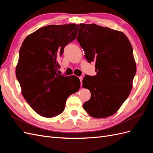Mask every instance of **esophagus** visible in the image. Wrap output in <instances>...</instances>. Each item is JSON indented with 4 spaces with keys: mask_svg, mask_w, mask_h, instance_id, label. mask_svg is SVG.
<instances>
[{
    "mask_svg": "<svg viewBox=\"0 0 153 153\" xmlns=\"http://www.w3.org/2000/svg\"><path fill=\"white\" fill-rule=\"evenodd\" d=\"M79 79H80V83H81V85H82V80H83V77L82 76H79Z\"/></svg>",
    "mask_w": 153,
    "mask_h": 153,
    "instance_id": "1",
    "label": "esophagus"
}]
</instances>
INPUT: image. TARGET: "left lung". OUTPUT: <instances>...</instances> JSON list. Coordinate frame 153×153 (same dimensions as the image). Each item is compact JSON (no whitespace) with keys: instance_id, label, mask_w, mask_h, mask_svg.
<instances>
[{"instance_id":"obj_1","label":"left lung","mask_w":153,"mask_h":153,"mask_svg":"<svg viewBox=\"0 0 153 153\" xmlns=\"http://www.w3.org/2000/svg\"><path fill=\"white\" fill-rule=\"evenodd\" d=\"M76 39L87 61L95 62L97 73L83 79V87L91 94L83 107L93 117H109L121 107L132 89L137 71L132 46L123 32L94 24H80Z\"/></svg>"}]
</instances>
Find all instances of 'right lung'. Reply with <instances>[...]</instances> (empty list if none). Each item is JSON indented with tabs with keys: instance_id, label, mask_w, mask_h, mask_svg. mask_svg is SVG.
I'll return each mask as SVG.
<instances>
[{
	"instance_id": "right-lung-1",
	"label": "right lung",
	"mask_w": 153,
	"mask_h": 153,
	"mask_svg": "<svg viewBox=\"0 0 153 153\" xmlns=\"http://www.w3.org/2000/svg\"><path fill=\"white\" fill-rule=\"evenodd\" d=\"M78 25H50L29 35L23 42L16 76L23 96L35 112L45 117L63 112L66 101L80 89L79 78L57 74L58 59L76 38Z\"/></svg>"
}]
</instances>
